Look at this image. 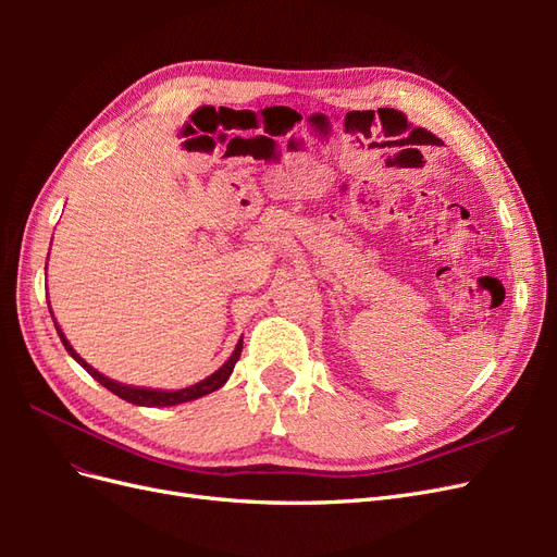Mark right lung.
Returning a JSON list of instances; mask_svg holds the SVG:
<instances>
[{
    "label": "right lung",
    "mask_w": 557,
    "mask_h": 557,
    "mask_svg": "<svg viewBox=\"0 0 557 557\" xmlns=\"http://www.w3.org/2000/svg\"><path fill=\"white\" fill-rule=\"evenodd\" d=\"M55 330H58V334H60V339H62L66 352H70V356H72L83 369H86V372H88L95 381L102 383V385L107 387V391H111L113 395H117L121 399H127V401H132V404H139V407H174V404L190 401V399L205 397V395L218 391V387H221V385L230 379L232 369H234V364H237V360H239V356H242V348H244V342L239 339V344H237V348H234L230 360H227L221 369H218L215 374H211L209 379L199 381V383H195V385H190V387H183V391H148V387H132V385L115 383V381L102 376V374L97 372V369H92L86 360H83V358L78 356V352L72 348V344L66 342V336L62 334V330H60L58 325H55Z\"/></svg>",
    "instance_id": "right-lung-1"
}]
</instances>
